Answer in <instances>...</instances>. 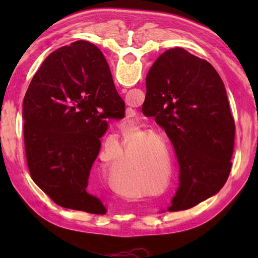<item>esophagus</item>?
Returning a JSON list of instances; mask_svg holds the SVG:
<instances>
[{
	"label": "esophagus",
	"instance_id": "esophagus-1",
	"mask_svg": "<svg viewBox=\"0 0 258 258\" xmlns=\"http://www.w3.org/2000/svg\"><path fill=\"white\" fill-rule=\"evenodd\" d=\"M123 92H125V90H123Z\"/></svg>",
	"mask_w": 258,
	"mask_h": 258
}]
</instances>
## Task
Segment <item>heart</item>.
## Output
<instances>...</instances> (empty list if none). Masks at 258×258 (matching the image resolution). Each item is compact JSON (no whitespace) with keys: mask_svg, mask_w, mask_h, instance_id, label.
Instances as JSON below:
<instances>
[{"mask_svg":"<svg viewBox=\"0 0 258 258\" xmlns=\"http://www.w3.org/2000/svg\"><path fill=\"white\" fill-rule=\"evenodd\" d=\"M155 172V163L152 160L143 161L134 157H127L117 171V177L141 183L149 178Z\"/></svg>","mask_w":258,"mask_h":258,"instance_id":"obj_1","label":"heart"}]
</instances>
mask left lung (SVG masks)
Listing matches in <instances>:
<instances>
[{
	"mask_svg": "<svg viewBox=\"0 0 258 258\" xmlns=\"http://www.w3.org/2000/svg\"><path fill=\"white\" fill-rule=\"evenodd\" d=\"M146 86L142 111L165 130L180 166L168 211L191 208L217 194L231 171L235 125L224 84L208 61L173 47L156 59Z\"/></svg>",
	"mask_w": 258,
	"mask_h": 258,
	"instance_id": "left-lung-1",
	"label": "left lung"
}]
</instances>
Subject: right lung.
I'll list each match as a JSON object with an SVG mask.
<instances>
[{"label": "right lung", "mask_w": 258, "mask_h": 258, "mask_svg": "<svg viewBox=\"0 0 258 258\" xmlns=\"http://www.w3.org/2000/svg\"><path fill=\"white\" fill-rule=\"evenodd\" d=\"M125 110L99 47L76 41L43 61L23 104L25 150L33 181L63 208L106 214L90 172L108 127Z\"/></svg>", "instance_id": "add662e5"}]
</instances>
